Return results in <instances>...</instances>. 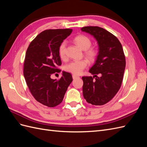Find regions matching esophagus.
I'll list each match as a JSON object with an SVG mask.
<instances>
[{
	"instance_id": "esophagus-1",
	"label": "esophagus",
	"mask_w": 147,
	"mask_h": 147,
	"mask_svg": "<svg viewBox=\"0 0 147 147\" xmlns=\"http://www.w3.org/2000/svg\"><path fill=\"white\" fill-rule=\"evenodd\" d=\"M78 77H79L78 76H77V75H72V78H73V79H75L76 78H78Z\"/></svg>"
}]
</instances>
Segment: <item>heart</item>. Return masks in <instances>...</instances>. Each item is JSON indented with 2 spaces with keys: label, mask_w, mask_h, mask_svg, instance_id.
<instances>
[{
  "label": "heart",
  "mask_w": 147,
  "mask_h": 147,
  "mask_svg": "<svg viewBox=\"0 0 147 147\" xmlns=\"http://www.w3.org/2000/svg\"><path fill=\"white\" fill-rule=\"evenodd\" d=\"M74 42L84 50V54L86 58L90 61H94L98 55V51L95 48H90L92 42L90 38L84 35H79L74 39ZM59 56L61 59L65 57V42H63L58 48ZM88 65V61L86 59L73 61L65 65V70L74 75L80 74L83 70Z\"/></svg>",
  "instance_id": "b5f03b06"
}]
</instances>
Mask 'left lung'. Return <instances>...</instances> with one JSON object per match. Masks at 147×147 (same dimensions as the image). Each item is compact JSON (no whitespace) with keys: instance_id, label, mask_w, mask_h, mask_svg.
Wrapping results in <instances>:
<instances>
[{"instance_id":"left-lung-1","label":"left lung","mask_w":147,"mask_h":147,"mask_svg":"<svg viewBox=\"0 0 147 147\" xmlns=\"http://www.w3.org/2000/svg\"><path fill=\"white\" fill-rule=\"evenodd\" d=\"M81 30L92 35L99 46L95 64L89 70L94 76L82 77L83 97L92 105H104L112 99L121 85L126 67L123 47L114 35L103 28L86 26Z\"/></svg>"}]
</instances>
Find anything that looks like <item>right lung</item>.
Here are the masks:
<instances>
[{"label":"right lung","instance_id":"right-lung-1","mask_svg":"<svg viewBox=\"0 0 147 147\" xmlns=\"http://www.w3.org/2000/svg\"><path fill=\"white\" fill-rule=\"evenodd\" d=\"M72 29H48L40 33L30 42L26 51L24 63V77L31 94L40 103L54 107L63 101L72 77L63 71L59 80L51 75L59 73L61 65L58 48Z\"/></svg>","mask_w":147,"mask_h":147}]
</instances>
